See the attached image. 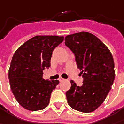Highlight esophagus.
<instances>
[{"mask_svg":"<svg viewBox=\"0 0 124 124\" xmlns=\"http://www.w3.org/2000/svg\"><path fill=\"white\" fill-rule=\"evenodd\" d=\"M64 80H65V79H64V78H59V81H60V82H62V81H64Z\"/></svg>","mask_w":124,"mask_h":124,"instance_id":"esophagus-1","label":"esophagus"}]
</instances>
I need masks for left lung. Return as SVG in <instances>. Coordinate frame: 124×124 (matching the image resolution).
I'll return each mask as SVG.
<instances>
[{
	"instance_id": "8db88e82",
	"label": "left lung",
	"mask_w": 124,
	"mask_h": 124,
	"mask_svg": "<svg viewBox=\"0 0 124 124\" xmlns=\"http://www.w3.org/2000/svg\"><path fill=\"white\" fill-rule=\"evenodd\" d=\"M64 40L83 78L81 86L71 80V87L66 92L68 103L74 110L92 112L103 103L114 82L112 55L98 37L87 32L67 35Z\"/></svg>"
}]
</instances>
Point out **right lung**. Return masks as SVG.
<instances>
[{
    "label": "right lung",
    "instance_id": "1",
    "mask_svg": "<svg viewBox=\"0 0 124 124\" xmlns=\"http://www.w3.org/2000/svg\"><path fill=\"white\" fill-rule=\"evenodd\" d=\"M63 40L59 36H35L14 53L9 80L14 97L26 110H40L48 105L59 80L43 79V71L51 67L53 51Z\"/></svg>",
    "mask_w": 124,
    "mask_h": 124
}]
</instances>
